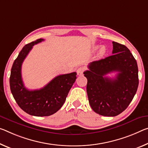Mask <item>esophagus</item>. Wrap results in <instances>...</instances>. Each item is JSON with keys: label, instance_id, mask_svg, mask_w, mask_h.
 I'll return each mask as SVG.
<instances>
[{"label": "esophagus", "instance_id": "1", "mask_svg": "<svg viewBox=\"0 0 148 148\" xmlns=\"http://www.w3.org/2000/svg\"><path fill=\"white\" fill-rule=\"evenodd\" d=\"M85 70L86 69L84 67H79V69H77V74H78V76H82Z\"/></svg>", "mask_w": 148, "mask_h": 148}]
</instances>
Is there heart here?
Wrapping results in <instances>:
<instances>
[{
	"instance_id": "1",
	"label": "heart",
	"mask_w": 148,
	"mask_h": 148,
	"mask_svg": "<svg viewBox=\"0 0 148 148\" xmlns=\"http://www.w3.org/2000/svg\"><path fill=\"white\" fill-rule=\"evenodd\" d=\"M97 49V47L95 48V49ZM105 53V47H102L100 49L99 55H104Z\"/></svg>"
}]
</instances>
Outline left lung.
I'll use <instances>...</instances> for the list:
<instances>
[{
	"mask_svg": "<svg viewBox=\"0 0 148 148\" xmlns=\"http://www.w3.org/2000/svg\"><path fill=\"white\" fill-rule=\"evenodd\" d=\"M113 55L96 60L84 72L90 106L96 113L115 116L128 107L136 93L138 69L136 60L124 45L112 41ZM118 72L115 79L105 75Z\"/></svg>",
	"mask_w": 148,
	"mask_h": 148,
	"instance_id": "8db88e82",
	"label": "left lung"
}]
</instances>
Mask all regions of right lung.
<instances>
[{
	"label": "right lung",
	"instance_id": "add662e5",
	"mask_svg": "<svg viewBox=\"0 0 148 148\" xmlns=\"http://www.w3.org/2000/svg\"><path fill=\"white\" fill-rule=\"evenodd\" d=\"M39 39L23 47L13 63L10 77V90L23 111L32 116H46L55 113L64 104L76 79V72L56 76L40 90H29L23 85L22 64L33 46L43 41Z\"/></svg>",
	"mask_w": 148,
	"mask_h": 148
}]
</instances>
